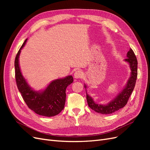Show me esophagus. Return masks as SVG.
Wrapping results in <instances>:
<instances>
[{
    "label": "esophagus",
    "mask_w": 150,
    "mask_h": 150,
    "mask_svg": "<svg viewBox=\"0 0 150 150\" xmlns=\"http://www.w3.org/2000/svg\"><path fill=\"white\" fill-rule=\"evenodd\" d=\"M83 77V73L81 71H77L74 73V78L76 79H80L82 78Z\"/></svg>",
    "instance_id": "obj_1"
}]
</instances>
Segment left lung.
<instances>
[{"mask_svg": "<svg viewBox=\"0 0 150 150\" xmlns=\"http://www.w3.org/2000/svg\"><path fill=\"white\" fill-rule=\"evenodd\" d=\"M125 61L129 64L131 70V77L125 89L122 91V92L120 93V94L117 95L116 98L112 100V101L105 104V105L96 104L94 102L93 99L86 93V99H87L88 106L94 111L98 113H101L103 115L111 114V113L115 112V111L119 110L120 109L125 106L128 103L131 94L133 91L138 76L137 59L133 51L131 48L127 53V58L125 59ZM84 88H86V86H84Z\"/></svg>", "mask_w": 150, "mask_h": 150, "instance_id": "left-lung-1", "label": "left lung"}]
</instances>
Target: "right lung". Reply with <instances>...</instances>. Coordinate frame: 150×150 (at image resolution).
<instances>
[{"label": "right lung", "instance_id": "1", "mask_svg": "<svg viewBox=\"0 0 150 150\" xmlns=\"http://www.w3.org/2000/svg\"><path fill=\"white\" fill-rule=\"evenodd\" d=\"M27 40L22 45L15 59V77L17 88L29 108L36 114L47 117L56 116L64 108L66 89L73 82V78L68 76L65 78L54 80L40 93L32 89L22 75L19 65L21 50L24 46Z\"/></svg>", "mask_w": 150, "mask_h": 150}]
</instances>
